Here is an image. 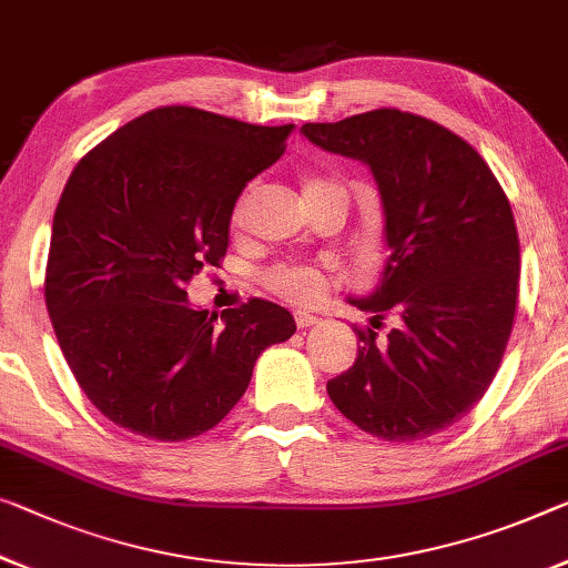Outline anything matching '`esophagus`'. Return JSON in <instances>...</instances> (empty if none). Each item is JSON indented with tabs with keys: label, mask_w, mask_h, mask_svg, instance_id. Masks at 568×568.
Returning <instances> with one entry per match:
<instances>
[{
	"label": "esophagus",
	"mask_w": 568,
	"mask_h": 568,
	"mask_svg": "<svg viewBox=\"0 0 568 568\" xmlns=\"http://www.w3.org/2000/svg\"><path fill=\"white\" fill-rule=\"evenodd\" d=\"M294 320H296V327L300 329H307V327H314V325H320V317L317 314H310V312H294Z\"/></svg>",
	"instance_id": "34e87169"
}]
</instances>
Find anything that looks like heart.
Masks as SVG:
<instances>
[{"label": "heart", "mask_w": 568, "mask_h": 568, "mask_svg": "<svg viewBox=\"0 0 568 568\" xmlns=\"http://www.w3.org/2000/svg\"><path fill=\"white\" fill-rule=\"evenodd\" d=\"M304 197H312V195H322V193H329V190H337L335 182H329L327 178H322V174H304ZM248 200H251V187L243 190L239 195V200L233 203V213H231V221L233 225H239L243 221V213H246L248 207ZM264 284L272 290L274 294L284 296V300H292V302H314L320 300L322 294L327 292V274L322 272L317 266H310V264H278L274 268H268L264 274Z\"/></svg>", "instance_id": "b5f03b06"}]
</instances>
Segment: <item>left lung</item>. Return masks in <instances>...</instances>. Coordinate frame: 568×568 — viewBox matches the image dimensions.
I'll use <instances>...</instances> for the list:
<instances>
[{"label": "left lung", "instance_id": "obj_1", "mask_svg": "<svg viewBox=\"0 0 568 568\" xmlns=\"http://www.w3.org/2000/svg\"><path fill=\"white\" fill-rule=\"evenodd\" d=\"M320 150L371 168L388 261L351 304L400 325L355 329L353 368L327 381L339 414L378 439L416 442L457 424L490 388L516 317L520 246L500 182L465 139L416 113L375 109L304 124Z\"/></svg>", "mask_w": 568, "mask_h": 568}]
</instances>
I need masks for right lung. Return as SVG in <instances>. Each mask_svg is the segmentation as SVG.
Wrapping results in <instances>:
<instances>
[{
    "instance_id": "add662e5",
    "label": "right lung",
    "mask_w": 568,
    "mask_h": 568,
    "mask_svg": "<svg viewBox=\"0 0 568 568\" xmlns=\"http://www.w3.org/2000/svg\"><path fill=\"white\" fill-rule=\"evenodd\" d=\"M294 124L162 106L78 162L52 217L45 304L78 386L121 429L182 442L246 394L294 317L251 300L193 310L185 284L229 248L233 203L284 154Z\"/></svg>"
}]
</instances>
